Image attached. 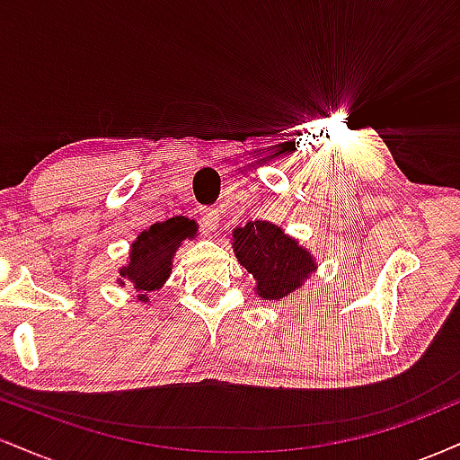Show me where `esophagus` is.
I'll return each mask as SVG.
<instances>
[{
  "label": "esophagus",
  "instance_id": "1",
  "mask_svg": "<svg viewBox=\"0 0 460 460\" xmlns=\"http://www.w3.org/2000/svg\"><path fill=\"white\" fill-rule=\"evenodd\" d=\"M200 223H203V226L208 231L218 229V225H220L218 209H214V208H203V209H200Z\"/></svg>",
  "mask_w": 460,
  "mask_h": 460
}]
</instances>
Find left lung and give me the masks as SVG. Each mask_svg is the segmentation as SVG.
<instances>
[{
  "label": "left lung",
  "instance_id": "obj_1",
  "mask_svg": "<svg viewBox=\"0 0 460 460\" xmlns=\"http://www.w3.org/2000/svg\"><path fill=\"white\" fill-rule=\"evenodd\" d=\"M234 251L237 261L255 277L257 294L266 300L285 298L315 270L314 257L266 220L235 229Z\"/></svg>",
  "mask_w": 460,
  "mask_h": 460
}]
</instances>
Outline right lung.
Wrapping results in <instances>:
<instances>
[{
  "label": "right lung",
  "mask_w": 460,
  "mask_h": 460,
  "mask_svg": "<svg viewBox=\"0 0 460 460\" xmlns=\"http://www.w3.org/2000/svg\"><path fill=\"white\" fill-rule=\"evenodd\" d=\"M194 235H197V223L177 216V218H168L166 223L151 225L131 244L129 263L120 268V274L125 281L134 283L142 303H146L149 292L160 289L168 279L177 246Z\"/></svg>",
  "instance_id": "obj_1"
}]
</instances>
